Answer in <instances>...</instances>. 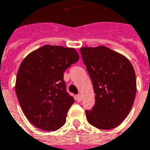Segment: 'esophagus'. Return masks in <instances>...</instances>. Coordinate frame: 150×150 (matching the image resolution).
Masks as SVG:
<instances>
[{"instance_id": "1", "label": "esophagus", "mask_w": 150, "mask_h": 150, "mask_svg": "<svg viewBox=\"0 0 150 150\" xmlns=\"http://www.w3.org/2000/svg\"><path fill=\"white\" fill-rule=\"evenodd\" d=\"M76 100H77V101H81V94L76 95Z\"/></svg>"}]
</instances>
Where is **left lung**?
<instances>
[{
  "mask_svg": "<svg viewBox=\"0 0 150 150\" xmlns=\"http://www.w3.org/2000/svg\"><path fill=\"white\" fill-rule=\"evenodd\" d=\"M81 53L93 82L95 105L86 110L88 123L100 129L121 124L133 106L137 92L135 71L125 56L108 47H82Z\"/></svg>",
  "mask_w": 150,
  "mask_h": 150,
  "instance_id": "obj_1",
  "label": "left lung"
}]
</instances>
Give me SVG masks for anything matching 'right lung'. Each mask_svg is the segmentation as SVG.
I'll return each mask as SVG.
<instances>
[{
	"instance_id": "add662e5",
	"label": "right lung",
	"mask_w": 150,
	"mask_h": 150,
	"mask_svg": "<svg viewBox=\"0 0 150 150\" xmlns=\"http://www.w3.org/2000/svg\"><path fill=\"white\" fill-rule=\"evenodd\" d=\"M78 60L74 48L50 45L23 60L15 90L23 112L34 126L55 131L64 125L74 98L66 91L64 72Z\"/></svg>"
}]
</instances>
